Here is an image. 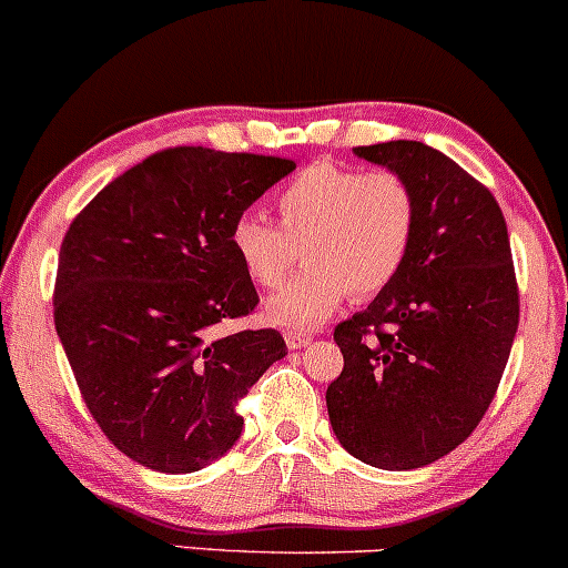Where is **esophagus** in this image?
<instances>
[{"label":"esophagus","mask_w":568,"mask_h":568,"mask_svg":"<svg viewBox=\"0 0 568 568\" xmlns=\"http://www.w3.org/2000/svg\"><path fill=\"white\" fill-rule=\"evenodd\" d=\"M284 338L290 349H303V346H308L311 341H314L311 338V333H303V331H286Z\"/></svg>","instance_id":"esophagus-1"}]
</instances>
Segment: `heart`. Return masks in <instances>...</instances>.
Listing matches in <instances>:
<instances>
[{
    "label": "heart",
    "mask_w": 568,
    "mask_h": 568,
    "mask_svg": "<svg viewBox=\"0 0 568 568\" xmlns=\"http://www.w3.org/2000/svg\"><path fill=\"white\" fill-rule=\"evenodd\" d=\"M273 205L278 224L243 213L230 243L246 276L265 290L284 282L301 246L306 267L265 306L267 320L282 327H314L349 292L365 301L387 290L419 227L417 192L387 168L311 164L278 189Z\"/></svg>",
    "instance_id": "b5f03b06"
}]
</instances>
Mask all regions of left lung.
<instances>
[{
    "label": "left lung",
    "instance_id": "8db88e82",
    "mask_svg": "<svg viewBox=\"0 0 568 568\" xmlns=\"http://www.w3.org/2000/svg\"><path fill=\"white\" fill-rule=\"evenodd\" d=\"M355 154L408 179L419 227L400 276L335 325L344 371L327 387V414L346 453L408 471L453 453L485 417L520 322V292L490 189L417 140L357 145Z\"/></svg>",
    "mask_w": 568,
    "mask_h": 568
}]
</instances>
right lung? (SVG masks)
Instances as JSON below:
<instances>
[{
	"label": "right lung",
	"mask_w": 568,
	"mask_h": 568,
	"mask_svg": "<svg viewBox=\"0 0 568 568\" xmlns=\"http://www.w3.org/2000/svg\"><path fill=\"white\" fill-rule=\"evenodd\" d=\"M292 160L175 145L121 173L72 219L53 322L81 398L126 457L192 474L243 430L237 400L286 355L273 327L213 335L260 295L230 230Z\"/></svg>",
	"instance_id": "add662e5"
}]
</instances>
